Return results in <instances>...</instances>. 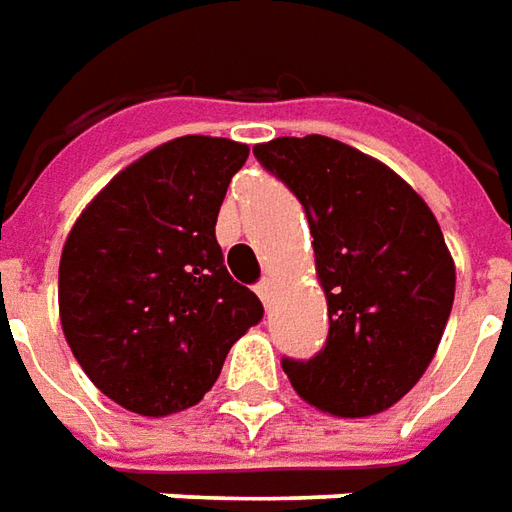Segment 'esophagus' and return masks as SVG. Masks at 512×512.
Returning <instances> with one entry per match:
<instances>
[{
	"mask_svg": "<svg viewBox=\"0 0 512 512\" xmlns=\"http://www.w3.org/2000/svg\"><path fill=\"white\" fill-rule=\"evenodd\" d=\"M257 297H260V300L269 305L271 297H274V280H271V277H266V280H260V285H257Z\"/></svg>",
	"mask_w": 512,
	"mask_h": 512,
	"instance_id": "obj_1",
	"label": "esophagus"
}]
</instances>
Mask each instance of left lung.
I'll return each mask as SVG.
<instances>
[{
  "label": "left lung",
  "instance_id": "8db88e82",
  "mask_svg": "<svg viewBox=\"0 0 512 512\" xmlns=\"http://www.w3.org/2000/svg\"><path fill=\"white\" fill-rule=\"evenodd\" d=\"M255 156L305 207L328 300V342L311 361L285 358V375L319 412L378 415L443 339L457 285L443 229L395 170L339 139L277 137Z\"/></svg>",
  "mask_w": 512,
  "mask_h": 512
}]
</instances>
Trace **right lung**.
I'll return each instance as SVG.
<instances>
[{
    "instance_id": "right-lung-1",
    "label": "right lung",
    "mask_w": 512,
    "mask_h": 512,
    "mask_svg": "<svg viewBox=\"0 0 512 512\" xmlns=\"http://www.w3.org/2000/svg\"><path fill=\"white\" fill-rule=\"evenodd\" d=\"M249 145L176 137L97 193L66 235L58 314L106 398L142 417L196 406L263 305L235 283L215 221Z\"/></svg>"
}]
</instances>
